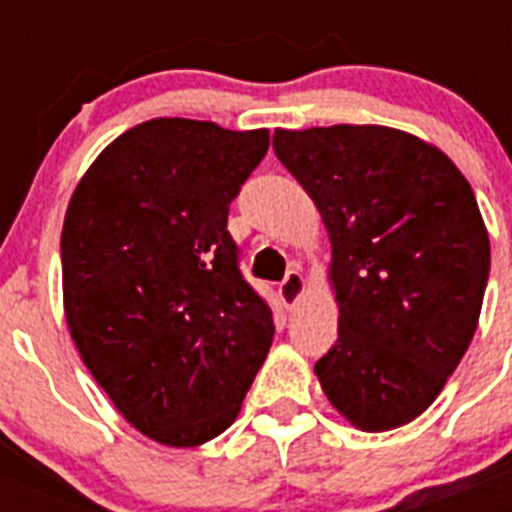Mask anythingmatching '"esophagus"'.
Segmentation results:
<instances>
[{
  "label": "esophagus",
  "mask_w": 512,
  "mask_h": 512,
  "mask_svg": "<svg viewBox=\"0 0 512 512\" xmlns=\"http://www.w3.org/2000/svg\"><path fill=\"white\" fill-rule=\"evenodd\" d=\"M302 295H305V279H302L300 271H289L284 282L279 284V297H282L284 307L292 310L302 300Z\"/></svg>",
  "instance_id": "esophagus-1"
}]
</instances>
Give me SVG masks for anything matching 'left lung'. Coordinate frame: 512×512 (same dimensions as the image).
<instances>
[{
	"instance_id": "obj_1",
	"label": "left lung",
	"mask_w": 512,
	"mask_h": 512,
	"mask_svg": "<svg viewBox=\"0 0 512 512\" xmlns=\"http://www.w3.org/2000/svg\"><path fill=\"white\" fill-rule=\"evenodd\" d=\"M274 153L320 210L338 341L315 364L356 428L392 431L428 410L477 330L490 238L459 169L382 125L274 133Z\"/></svg>"
}]
</instances>
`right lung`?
<instances>
[{
  "mask_svg": "<svg viewBox=\"0 0 512 512\" xmlns=\"http://www.w3.org/2000/svg\"><path fill=\"white\" fill-rule=\"evenodd\" d=\"M266 151L269 130L156 117L99 153L66 210L71 338L125 420L164 446L220 436L269 354L271 307L228 233Z\"/></svg>",
  "mask_w": 512,
  "mask_h": 512,
  "instance_id": "right-lung-1",
  "label": "right lung"
}]
</instances>
